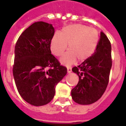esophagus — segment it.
Instances as JSON below:
<instances>
[{"label":"esophagus","mask_w":126,"mask_h":126,"mask_svg":"<svg viewBox=\"0 0 126 126\" xmlns=\"http://www.w3.org/2000/svg\"><path fill=\"white\" fill-rule=\"evenodd\" d=\"M67 73H71V71H72V68H71V67H67Z\"/></svg>","instance_id":"1"}]
</instances>
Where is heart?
<instances>
[{
	"label": "heart",
	"mask_w": 126,
	"mask_h": 126,
	"mask_svg": "<svg viewBox=\"0 0 126 126\" xmlns=\"http://www.w3.org/2000/svg\"><path fill=\"white\" fill-rule=\"evenodd\" d=\"M98 33L94 28L81 24L69 25L61 33L54 34L51 40V51L60 57L68 45L69 51L61 59L65 65L73 64L76 60L84 61L92 56L97 47Z\"/></svg>",
	"instance_id": "obj_1"
}]
</instances>
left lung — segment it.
<instances>
[{
    "label": "left lung",
    "mask_w": 126,
    "mask_h": 126,
    "mask_svg": "<svg viewBox=\"0 0 126 126\" xmlns=\"http://www.w3.org/2000/svg\"><path fill=\"white\" fill-rule=\"evenodd\" d=\"M112 64L110 42L101 32L94 53L72 69L79 76L78 83L71 90L73 100L81 105H90L98 100L107 87Z\"/></svg>",
    "instance_id": "1"
}]
</instances>
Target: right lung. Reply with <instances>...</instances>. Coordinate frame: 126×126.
<instances>
[{
  "instance_id": "1",
  "label": "right lung",
  "mask_w": 126,
  "mask_h": 126,
  "mask_svg": "<svg viewBox=\"0 0 126 126\" xmlns=\"http://www.w3.org/2000/svg\"><path fill=\"white\" fill-rule=\"evenodd\" d=\"M55 30L52 24L36 22L26 29L16 43L13 76L17 91L34 106L49 103L67 68L51 53Z\"/></svg>"
}]
</instances>
